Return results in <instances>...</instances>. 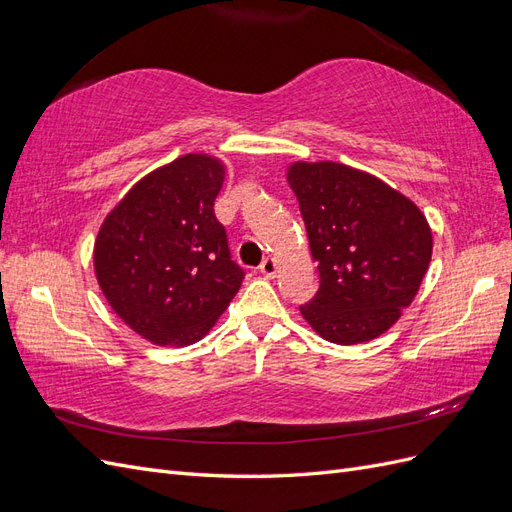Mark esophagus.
Listing matches in <instances>:
<instances>
[{"instance_id": "obj_1", "label": "esophagus", "mask_w": 512, "mask_h": 512, "mask_svg": "<svg viewBox=\"0 0 512 512\" xmlns=\"http://www.w3.org/2000/svg\"><path fill=\"white\" fill-rule=\"evenodd\" d=\"M275 271H277V262H275V258H265L260 262V273L265 275V277H273L275 275Z\"/></svg>"}]
</instances>
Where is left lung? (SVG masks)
I'll return each instance as SVG.
<instances>
[{
	"instance_id": "left-lung-1",
	"label": "left lung",
	"mask_w": 512,
	"mask_h": 512,
	"mask_svg": "<svg viewBox=\"0 0 512 512\" xmlns=\"http://www.w3.org/2000/svg\"><path fill=\"white\" fill-rule=\"evenodd\" d=\"M299 200L320 286L303 318L339 346L369 342L399 320L431 260V230L410 198L337 162H297Z\"/></svg>"
}]
</instances>
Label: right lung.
Segmentation results:
<instances>
[{"label": "right lung", "instance_id": "right-lung-1", "mask_svg": "<svg viewBox=\"0 0 512 512\" xmlns=\"http://www.w3.org/2000/svg\"><path fill=\"white\" fill-rule=\"evenodd\" d=\"M224 166L190 153L138 181L106 215L94 265L115 314L158 346L205 337L245 271L215 218Z\"/></svg>", "mask_w": 512, "mask_h": 512}]
</instances>
